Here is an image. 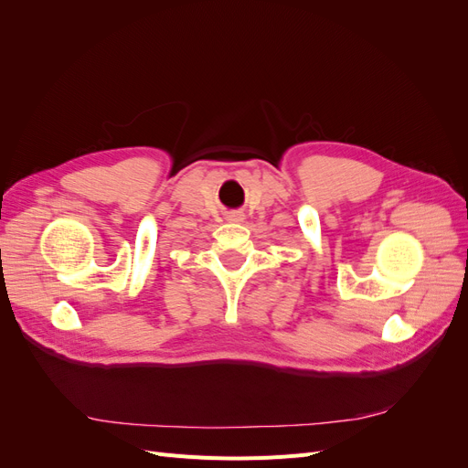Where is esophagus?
<instances>
[{
    "label": "esophagus",
    "instance_id": "1",
    "mask_svg": "<svg viewBox=\"0 0 468 468\" xmlns=\"http://www.w3.org/2000/svg\"><path fill=\"white\" fill-rule=\"evenodd\" d=\"M226 220H229V222H242L244 220V212L232 210V212H229V215H226Z\"/></svg>",
    "mask_w": 468,
    "mask_h": 468
}]
</instances>
